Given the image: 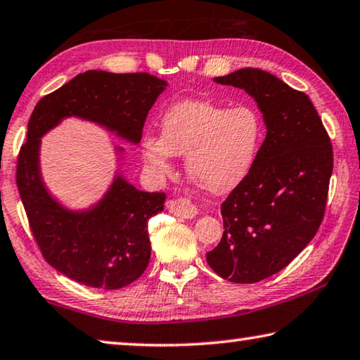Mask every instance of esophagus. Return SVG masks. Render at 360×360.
<instances>
[{
    "label": "esophagus",
    "instance_id": "34e87169",
    "mask_svg": "<svg viewBox=\"0 0 360 360\" xmlns=\"http://www.w3.org/2000/svg\"><path fill=\"white\" fill-rule=\"evenodd\" d=\"M167 209L170 214L180 217V219H194L198 215V207L188 198H179L175 201H169Z\"/></svg>",
    "mask_w": 360,
    "mask_h": 360
}]
</instances>
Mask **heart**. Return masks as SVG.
<instances>
[{
	"label": "heart",
	"instance_id": "b5f03b06",
	"mask_svg": "<svg viewBox=\"0 0 360 360\" xmlns=\"http://www.w3.org/2000/svg\"><path fill=\"white\" fill-rule=\"evenodd\" d=\"M264 132L263 115L253 105L228 108L210 100H180L162 115L161 135H143L141 155L158 175L169 172L174 155H186V174L193 184L207 193L225 194L250 175Z\"/></svg>",
	"mask_w": 360,
	"mask_h": 360
}]
</instances>
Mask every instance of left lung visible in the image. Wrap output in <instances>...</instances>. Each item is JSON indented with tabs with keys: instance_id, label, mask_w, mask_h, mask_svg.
Returning <instances> with one entry per match:
<instances>
[{
	"instance_id": "8db88e82",
	"label": "left lung",
	"mask_w": 360,
	"mask_h": 360,
	"mask_svg": "<svg viewBox=\"0 0 360 360\" xmlns=\"http://www.w3.org/2000/svg\"><path fill=\"white\" fill-rule=\"evenodd\" d=\"M215 82L255 98L266 139L250 175L221 204V240L209 266L236 284H253L284 269L314 238L326 212L333 150L304 92L258 68Z\"/></svg>"
}]
</instances>
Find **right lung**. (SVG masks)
Here are the masks:
<instances>
[{
	"mask_svg": "<svg viewBox=\"0 0 360 360\" xmlns=\"http://www.w3.org/2000/svg\"><path fill=\"white\" fill-rule=\"evenodd\" d=\"M166 86L148 73L89 70L44 96L30 116L17 159V188L44 260L79 284L116 290L143 274L151 255L148 220L164 209L166 194L140 191L117 174L94 207L65 209L41 179V137L63 117L76 116L139 143L146 115Z\"/></svg>",
	"mask_w": 360,
	"mask_h": 360,
	"instance_id": "add662e5",
	"label": "right lung"
}]
</instances>
